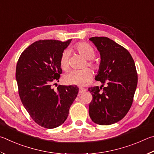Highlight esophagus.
Returning a JSON list of instances; mask_svg holds the SVG:
<instances>
[{
	"label": "esophagus",
	"instance_id": "esophagus-1",
	"mask_svg": "<svg viewBox=\"0 0 154 154\" xmlns=\"http://www.w3.org/2000/svg\"><path fill=\"white\" fill-rule=\"evenodd\" d=\"M86 91H87V89H85L84 88H79V93L80 94H82V93H85Z\"/></svg>",
	"mask_w": 154,
	"mask_h": 154
}]
</instances>
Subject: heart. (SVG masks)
<instances>
[{
    "instance_id": "b5f03b06",
    "label": "heart",
    "mask_w": 154,
    "mask_h": 154,
    "mask_svg": "<svg viewBox=\"0 0 154 154\" xmlns=\"http://www.w3.org/2000/svg\"><path fill=\"white\" fill-rule=\"evenodd\" d=\"M75 49L80 55L87 59V65L91 68L96 69L97 65L92 59L95 57V51L91 45L87 42H80L75 46ZM59 65L62 69L67 70L69 67V52L64 51L61 53ZM92 78V72L90 69L85 68L82 70H71L64 75L63 78L65 84L69 85L82 86L89 81Z\"/></svg>"
}]
</instances>
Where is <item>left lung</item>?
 Instances as JSON below:
<instances>
[{
	"label": "left lung",
	"instance_id": "1",
	"mask_svg": "<svg viewBox=\"0 0 154 154\" xmlns=\"http://www.w3.org/2000/svg\"><path fill=\"white\" fill-rule=\"evenodd\" d=\"M89 40L101 56L95 80L107 85L88 88L93 96L88 112L93 122L110 125L122 120L133 103L138 81L135 63L125 48L109 38L95 36Z\"/></svg>",
	"mask_w": 154,
	"mask_h": 154
}]
</instances>
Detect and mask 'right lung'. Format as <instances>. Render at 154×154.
Returning <instances> with one entry per match:
<instances>
[{
    "instance_id": "add662e5",
    "label": "right lung",
    "mask_w": 154,
    "mask_h": 154,
    "mask_svg": "<svg viewBox=\"0 0 154 154\" xmlns=\"http://www.w3.org/2000/svg\"><path fill=\"white\" fill-rule=\"evenodd\" d=\"M71 41L38 40L17 61L15 76L21 101L34 122L44 128H56L66 121L79 93L77 86L59 85L57 91L51 87L53 82H59V59Z\"/></svg>"
}]
</instances>
